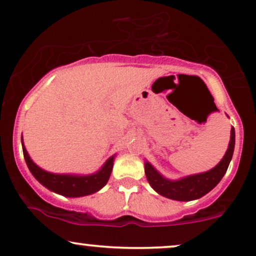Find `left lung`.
<instances>
[{"label":"left lung","mask_w":256,"mask_h":256,"mask_svg":"<svg viewBox=\"0 0 256 256\" xmlns=\"http://www.w3.org/2000/svg\"><path fill=\"white\" fill-rule=\"evenodd\" d=\"M235 148V128H231L230 142L226 153L219 163L211 170L206 172L195 174L186 176L178 180H168L159 174L148 162H145L146 178L151 187L158 194L163 195L171 200L192 201L202 198L208 192H211L220 182L226 172Z\"/></svg>","instance_id":"8db88e82"}]
</instances>
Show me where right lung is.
<instances>
[{
    "instance_id": "obj_1",
    "label": "right lung",
    "mask_w": 256,
    "mask_h": 256,
    "mask_svg": "<svg viewBox=\"0 0 256 256\" xmlns=\"http://www.w3.org/2000/svg\"><path fill=\"white\" fill-rule=\"evenodd\" d=\"M21 145H22L24 158H25L27 166L37 181L43 184L51 192L63 195L68 198H79L93 194L100 190L109 181L111 171H112L114 159L115 156L110 157L105 162L103 166L97 172L91 175H72V174H52L45 171L39 168L37 164L33 163L31 157L26 151L24 145L22 138H21Z\"/></svg>"
}]
</instances>
